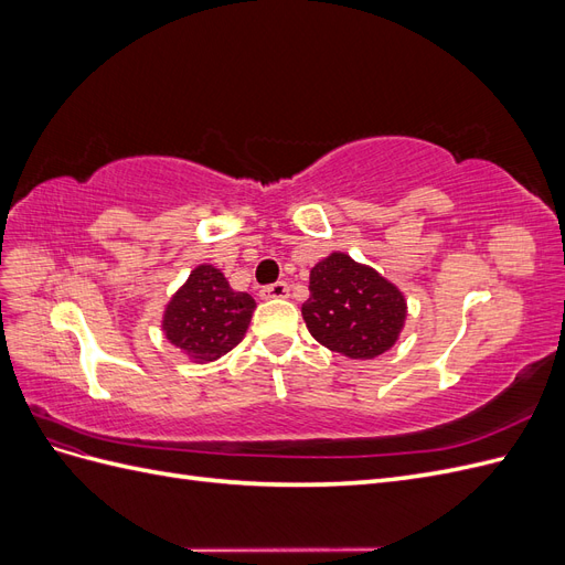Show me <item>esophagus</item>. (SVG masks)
Returning a JSON list of instances; mask_svg holds the SVG:
<instances>
[{
  "label": "esophagus",
  "mask_w": 565,
  "mask_h": 565,
  "mask_svg": "<svg viewBox=\"0 0 565 565\" xmlns=\"http://www.w3.org/2000/svg\"><path fill=\"white\" fill-rule=\"evenodd\" d=\"M259 297L262 299H285V297H289V285L282 280L273 282V285H264Z\"/></svg>",
  "instance_id": "esophagus-1"
}]
</instances>
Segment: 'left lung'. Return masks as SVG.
<instances>
[{"label":"left lung","instance_id":"left-lung-1","mask_svg":"<svg viewBox=\"0 0 565 565\" xmlns=\"http://www.w3.org/2000/svg\"><path fill=\"white\" fill-rule=\"evenodd\" d=\"M309 289L301 316L322 347L370 361L396 344L407 306L401 289L374 268L334 252L311 268Z\"/></svg>","mask_w":565,"mask_h":565}]
</instances>
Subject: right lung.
<instances>
[{
    "label": "right lung",
    "instance_id": "1",
    "mask_svg": "<svg viewBox=\"0 0 565 565\" xmlns=\"http://www.w3.org/2000/svg\"><path fill=\"white\" fill-rule=\"evenodd\" d=\"M254 309L247 292H235L224 273L202 264L167 303L162 330L195 363H207L241 344Z\"/></svg>",
    "mask_w": 565,
    "mask_h": 565
}]
</instances>
